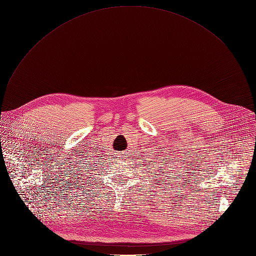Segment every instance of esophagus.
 <instances>
[{
	"instance_id": "1",
	"label": "esophagus",
	"mask_w": 256,
	"mask_h": 256,
	"mask_svg": "<svg viewBox=\"0 0 256 256\" xmlns=\"http://www.w3.org/2000/svg\"><path fill=\"white\" fill-rule=\"evenodd\" d=\"M126 152H122V153H120V155H118V157L122 159V160H124L126 156Z\"/></svg>"
}]
</instances>
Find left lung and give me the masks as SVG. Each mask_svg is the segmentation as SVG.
<instances>
[{
    "label": "left lung",
    "instance_id": "1",
    "mask_svg": "<svg viewBox=\"0 0 256 256\" xmlns=\"http://www.w3.org/2000/svg\"><path fill=\"white\" fill-rule=\"evenodd\" d=\"M147 168H148V166H147Z\"/></svg>",
    "mask_w": 256,
    "mask_h": 256
}]
</instances>
